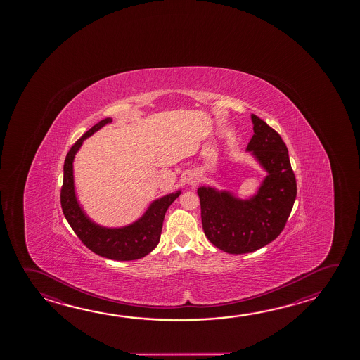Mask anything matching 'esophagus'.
Listing matches in <instances>:
<instances>
[{
    "label": "esophagus",
    "mask_w": 360,
    "mask_h": 360,
    "mask_svg": "<svg viewBox=\"0 0 360 360\" xmlns=\"http://www.w3.org/2000/svg\"><path fill=\"white\" fill-rule=\"evenodd\" d=\"M198 181H200V178H198V176L197 174H188V177H187V183L188 184H191V186H195V183H198Z\"/></svg>",
    "instance_id": "esophagus-1"
}]
</instances>
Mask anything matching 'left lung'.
Returning a JSON list of instances; mask_svg holds the SVG:
<instances>
[{
  "instance_id": "left-lung-1",
  "label": "left lung",
  "mask_w": 360,
  "mask_h": 360,
  "mask_svg": "<svg viewBox=\"0 0 360 360\" xmlns=\"http://www.w3.org/2000/svg\"><path fill=\"white\" fill-rule=\"evenodd\" d=\"M252 121L254 135L246 150L268 172L258 192L240 200L227 191L197 189L205 235L229 254L255 252L276 239L296 200V177L283 140L257 115H252Z\"/></svg>"
}]
</instances>
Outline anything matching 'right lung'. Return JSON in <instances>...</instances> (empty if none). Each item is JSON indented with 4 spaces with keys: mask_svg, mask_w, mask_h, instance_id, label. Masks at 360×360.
<instances>
[{
    "mask_svg": "<svg viewBox=\"0 0 360 360\" xmlns=\"http://www.w3.org/2000/svg\"><path fill=\"white\" fill-rule=\"evenodd\" d=\"M112 119L101 120L95 127H91L87 133L77 140L64 160L63 186L60 189V205L64 216L77 236L89 250L97 255L112 260H135L143 258L158 245L165 221V212L172 202L181 195V191L176 193L165 195L153 202L146 214L131 225L108 229L100 226L91 221L89 216L83 212L82 207L77 201L73 179V160L76 153L82 146L83 140L87 139L92 134L100 130Z\"/></svg>",
    "mask_w": 360,
    "mask_h": 360,
    "instance_id": "obj_1",
    "label": "right lung"
}]
</instances>
